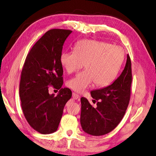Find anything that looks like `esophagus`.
Masks as SVG:
<instances>
[{
  "instance_id": "1",
  "label": "esophagus",
  "mask_w": 156,
  "mask_h": 156,
  "mask_svg": "<svg viewBox=\"0 0 156 156\" xmlns=\"http://www.w3.org/2000/svg\"><path fill=\"white\" fill-rule=\"evenodd\" d=\"M79 97H80V96H79L78 94L75 93H73V99L77 100L78 98H79Z\"/></svg>"
}]
</instances>
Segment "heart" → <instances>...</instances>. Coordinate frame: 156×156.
<instances>
[{
  "label": "heart",
  "mask_w": 156,
  "mask_h": 156,
  "mask_svg": "<svg viewBox=\"0 0 156 156\" xmlns=\"http://www.w3.org/2000/svg\"><path fill=\"white\" fill-rule=\"evenodd\" d=\"M123 49L103 41L83 39L74 44V51H63L60 63L68 73L81 69H86L67 82L68 87L77 93H82L95 83L97 87L111 83L119 73L124 60Z\"/></svg>",
  "instance_id": "heart-1"
}]
</instances>
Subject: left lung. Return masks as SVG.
<instances>
[{"label":"left lung","mask_w":156,"mask_h":156,"mask_svg":"<svg viewBox=\"0 0 156 156\" xmlns=\"http://www.w3.org/2000/svg\"><path fill=\"white\" fill-rule=\"evenodd\" d=\"M132 81V63L128 54L125 67L118 78L109 86L91 91L94 101H97V108L87 98H81L80 123L85 133L100 136L117 126L128 106Z\"/></svg>","instance_id":"8db88e82"}]
</instances>
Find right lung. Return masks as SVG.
<instances>
[{
  "label": "right lung",
  "instance_id": "right-lung-1",
  "mask_svg": "<svg viewBox=\"0 0 156 156\" xmlns=\"http://www.w3.org/2000/svg\"><path fill=\"white\" fill-rule=\"evenodd\" d=\"M71 32L50 30L34 45L25 59L19 96L27 122L40 133L56 131L65 105L72 97L71 89L62 88L63 71L60 63L63 45ZM50 85L60 89L57 96L48 93Z\"/></svg>",
  "mask_w": 156,
  "mask_h": 156
}]
</instances>
